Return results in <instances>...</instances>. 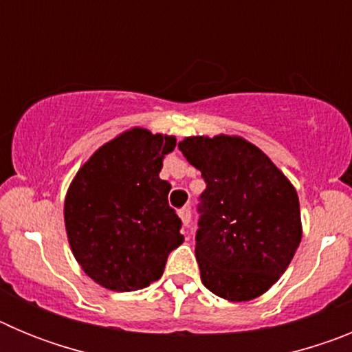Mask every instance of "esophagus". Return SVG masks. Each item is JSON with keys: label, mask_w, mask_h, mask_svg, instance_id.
<instances>
[{"label": "esophagus", "mask_w": 352, "mask_h": 352, "mask_svg": "<svg viewBox=\"0 0 352 352\" xmlns=\"http://www.w3.org/2000/svg\"><path fill=\"white\" fill-rule=\"evenodd\" d=\"M178 214H179V219H182L183 226H185V227H188V223H190V219H192V214H190V208H188V206H183L182 210L178 211Z\"/></svg>", "instance_id": "34e87169"}]
</instances>
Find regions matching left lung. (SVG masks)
Wrapping results in <instances>:
<instances>
[{
  "mask_svg": "<svg viewBox=\"0 0 352 352\" xmlns=\"http://www.w3.org/2000/svg\"><path fill=\"white\" fill-rule=\"evenodd\" d=\"M178 148L206 182L195 234L201 280L227 301L261 296L300 247L296 188L268 155L238 135H192Z\"/></svg>",
  "mask_w": 352,
  "mask_h": 352,
  "instance_id": "obj_1",
  "label": "left lung"
}]
</instances>
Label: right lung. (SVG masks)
I'll list each match as a JSON object with an SVG mask.
<instances>
[{"label":"right lung","instance_id":"right-lung-1","mask_svg":"<svg viewBox=\"0 0 352 352\" xmlns=\"http://www.w3.org/2000/svg\"><path fill=\"white\" fill-rule=\"evenodd\" d=\"M174 148V135L133 126L96 149L72 179L63 208L68 243L102 287H148L183 243L182 220L167 203L170 185L160 179Z\"/></svg>","mask_w":352,"mask_h":352}]
</instances>
